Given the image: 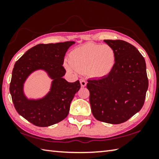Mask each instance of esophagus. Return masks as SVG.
Returning <instances> with one entry per match:
<instances>
[{
    "label": "esophagus",
    "instance_id": "obj_1",
    "mask_svg": "<svg viewBox=\"0 0 159 159\" xmlns=\"http://www.w3.org/2000/svg\"><path fill=\"white\" fill-rule=\"evenodd\" d=\"M80 85H81L82 87H85V86L86 85V84H87V82H86L85 80H83V79H80Z\"/></svg>",
    "mask_w": 159,
    "mask_h": 159
}]
</instances>
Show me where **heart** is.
<instances>
[{
  "instance_id": "heart-1",
  "label": "heart",
  "mask_w": 159,
  "mask_h": 159,
  "mask_svg": "<svg viewBox=\"0 0 159 159\" xmlns=\"http://www.w3.org/2000/svg\"><path fill=\"white\" fill-rule=\"evenodd\" d=\"M115 61V52L111 46L93 43L75 48L69 56V62L75 71L88 72L97 78L108 75L114 68Z\"/></svg>"
}]
</instances>
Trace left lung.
Returning <instances> with one entry per match:
<instances>
[{
  "mask_svg": "<svg viewBox=\"0 0 159 159\" xmlns=\"http://www.w3.org/2000/svg\"><path fill=\"white\" fill-rule=\"evenodd\" d=\"M114 50L115 64L107 76L88 80L93 115L99 121L119 124L144 105L149 81L144 58L122 40H104Z\"/></svg>",
  "mask_w": 159,
  "mask_h": 159,
  "instance_id": "8db88e82",
  "label": "left lung"
}]
</instances>
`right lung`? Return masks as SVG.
Returning <instances> with one entry per match:
<instances>
[{
    "label": "right lung",
    "instance_id": "1",
    "mask_svg": "<svg viewBox=\"0 0 159 159\" xmlns=\"http://www.w3.org/2000/svg\"><path fill=\"white\" fill-rule=\"evenodd\" d=\"M74 41L39 44L30 48L16 61L10 93L18 114L39 127L60 122L69 114L70 104L80 88L79 80L69 83L63 79L64 57ZM43 69L53 80L50 93L43 99L29 101L23 95V84L29 74Z\"/></svg>",
    "mask_w": 159,
    "mask_h": 159
}]
</instances>
